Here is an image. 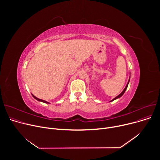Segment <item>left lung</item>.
<instances>
[{
	"label": "left lung",
	"instance_id": "1",
	"mask_svg": "<svg viewBox=\"0 0 160 160\" xmlns=\"http://www.w3.org/2000/svg\"><path fill=\"white\" fill-rule=\"evenodd\" d=\"M129 81H130V80H129ZM129 81L128 82V83H127V86H126V87H125V88L124 89V90L122 91V93H120L118 96H117V97H116L115 98H113L112 100V101H113V100H115V99H117V98H119V97H121L124 93V92H125V91L126 90H127V87H128V83H129Z\"/></svg>",
	"mask_w": 160,
	"mask_h": 160
}]
</instances>
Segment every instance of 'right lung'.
Returning a JSON list of instances; mask_svg holds the SVG:
<instances>
[{"label": "right lung", "instance_id": "1", "mask_svg": "<svg viewBox=\"0 0 160 160\" xmlns=\"http://www.w3.org/2000/svg\"><path fill=\"white\" fill-rule=\"evenodd\" d=\"M32 96H33V97L35 99H36L37 100H38V101H41V102H44V103H46V104H48V102H47V101H45V100H41V99H39V98H37V97H36L34 95H32Z\"/></svg>", "mask_w": 160, "mask_h": 160}]
</instances>
